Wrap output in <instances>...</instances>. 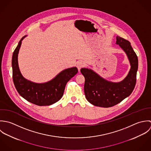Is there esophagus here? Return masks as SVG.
Instances as JSON below:
<instances>
[{
    "mask_svg": "<svg viewBox=\"0 0 151 151\" xmlns=\"http://www.w3.org/2000/svg\"><path fill=\"white\" fill-rule=\"evenodd\" d=\"M83 65H84V63H83V62L82 61H79V62L76 63V66H77V68H78L79 71H80L81 69L83 67Z\"/></svg>",
    "mask_w": 151,
    "mask_h": 151,
    "instance_id": "34e87169",
    "label": "esophagus"
}]
</instances>
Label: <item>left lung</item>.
I'll use <instances>...</instances> for the list:
<instances>
[{
  "label": "left lung",
  "instance_id": "left-lung-1",
  "mask_svg": "<svg viewBox=\"0 0 151 151\" xmlns=\"http://www.w3.org/2000/svg\"><path fill=\"white\" fill-rule=\"evenodd\" d=\"M116 44L125 52L131 66L128 75L122 81L113 82L104 79L91 69L83 68L81 69L85 78L84 91L86 98L94 106L101 107L114 106L128 97L135 88L138 68V57L128 41L117 36Z\"/></svg>",
  "mask_w": 151,
  "mask_h": 151
}]
</instances>
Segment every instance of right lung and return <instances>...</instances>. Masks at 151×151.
<instances>
[{"mask_svg": "<svg viewBox=\"0 0 151 151\" xmlns=\"http://www.w3.org/2000/svg\"><path fill=\"white\" fill-rule=\"evenodd\" d=\"M13 52L12 60L13 82L19 94L24 99L37 106H50L62 98L67 82L78 72L76 67L63 70L55 78L45 83H35L26 79L21 73L18 63V54L22 41Z\"/></svg>", "mask_w": 151, "mask_h": 151, "instance_id": "add662e5", "label": "right lung"}]
</instances>
